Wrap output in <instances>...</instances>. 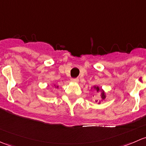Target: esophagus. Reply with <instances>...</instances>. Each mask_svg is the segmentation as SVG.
Returning <instances> with one entry per match:
<instances>
[{
	"label": "esophagus",
	"mask_w": 146,
	"mask_h": 146,
	"mask_svg": "<svg viewBox=\"0 0 146 146\" xmlns=\"http://www.w3.org/2000/svg\"><path fill=\"white\" fill-rule=\"evenodd\" d=\"M71 81L75 82H78L79 81V79L78 78H73L71 79Z\"/></svg>",
	"instance_id": "34e87169"
}]
</instances>
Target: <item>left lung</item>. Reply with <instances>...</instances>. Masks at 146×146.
I'll return each instance as SVG.
<instances>
[{
    "label": "left lung",
    "instance_id": "left-lung-1",
    "mask_svg": "<svg viewBox=\"0 0 146 146\" xmlns=\"http://www.w3.org/2000/svg\"><path fill=\"white\" fill-rule=\"evenodd\" d=\"M96 90H97V91H99L100 90V88H98V87H97ZM101 98H102V100H104V98H105V95H104V92H102V93Z\"/></svg>",
    "mask_w": 146,
    "mask_h": 146
}]
</instances>
